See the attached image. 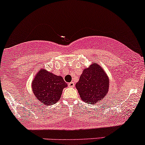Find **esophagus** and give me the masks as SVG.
<instances>
[{
    "label": "esophagus",
    "instance_id": "34e87169",
    "mask_svg": "<svg viewBox=\"0 0 145 145\" xmlns=\"http://www.w3.org/2000/svg\"><path fill=\"white\" fill-rule=\"evenodd\" d=\"M68 86L71 88H73L74 87V83L73 82V81H71V82H70L69 84H68Z\"/></svg>",
    "mask_w": 145,
    "mask_h": 145
}]
</instances>
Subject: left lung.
Segmentation results:
<instances>
[{
    "mask_svg": "<svg viewBox=\"0 0 145 145\" xmlns=\"http://www.w3.org/2000/svg\"><path fill=\"white\" fill-rule=\"evenodd\" d=\"M110 81L103 68L97 64H92L84 70L76 88L81 100L97 105L108 94Z\"/></svg>",
    "mask_w": 145,
    "mask_h": 145,
    "instance_id": "1",
    "label": "left lung"
}]
</instances>
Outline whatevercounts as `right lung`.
<instances>
[{
    "mask_svg": "<svg viewBox=\"0 0 145 145\" xmlns=\"http://www.w3.org/2000/svg\"><path fill=\"white\" fill-rule=\"evenodd\" d=\"M31 86L36 99L48 106L59 100L63 89L68 85L61 76L41 69L35 74Z\"/></svg>",
    "mask_w": 145,
    "mask_h": 145,
    "instance_id": "add662e5",
    "label": "right lung"
}]
</instances>
